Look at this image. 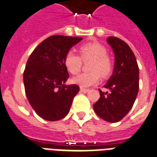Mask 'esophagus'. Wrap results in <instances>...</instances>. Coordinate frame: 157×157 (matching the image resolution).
Instances as JSON below:
<instances>
[{
    "mask_svg": "<svg viewBox=\"0 0 157 157\" xmlns=\"http://www.w3.org/2000/svg\"><path fill=\"white\" fill-rule=\"evenodd\" d=\"M89 90H90L89 89H84V88H81V91L83 92V93H87Z\"/></svg>",
    "mask_w": 157,
    "mask_h": 157,
    "instance_id": "obj_1",
    "label": "esophagus"
}]
</instances>
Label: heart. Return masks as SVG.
I'll list each match as a JSON object with an SVG mask.
<instances>
[{"label": "heart", "mask_w": 157, "mask_h": 157, "mask_svg": "<svg viewBox=\"0 0 157 157\" xmlns=\"http://www.w3.org/2000/svg\"><path fill=\"white\" fill-rule=\"evenodd\" d=\"M79 56L75 52H67L64 57V65L67 71L72 75H76L81 71L82 61L90 62L88 65L89 72L81 73L72 79L74 84L81 88H87L96 84L102 77H107L112 73L113 69V61L107 54V48L99 43H90L81 45L79 48Z\"/></svg>", "instance_id": "b5f03b06"}]
</instances>
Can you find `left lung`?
Returning a JSON list of instances; mask_svg holds the SVG:
<instances>
[{
  "label": "left lung",
  "instance_id": "obj_1",
  "mask_svg": "<svg viewBox=\"0 0 157 157\" xmlns=\"http://www.w3.org/2000/svg\"><path fill=\"white\" fill-rule=\"evenodd\" d=\"M107 42L115 55L113 75L105 87L110 92L100 90V97L94 104V112L110 123L121 120L134 104L139 89V69L130 47L117 37L110 36Z\"/></svg>",
  "mask_w": 157,
  "mask_h": 157
}]
</instances>
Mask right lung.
<instances>
[{"mask_svg":"<svg viewBox=\"0 0 157 157\" xmlns=\"http://www.w3.org/2000/svg\"><path fill=\"white\" fill-rule=\"evenodd\" d=\"M81 37L50 36L36 47L24 71V85L29 102L36 113L48 121L67 116L74 96L80 90L76 85L66 86L69 77L64 57Z\"/></svg>","mask_w":157,"mask_h":157,"instance_id":"add662e5","label":"right lung"}]
</instances>
